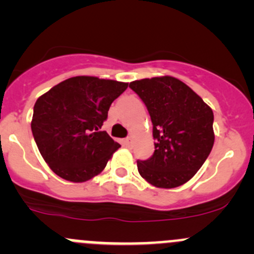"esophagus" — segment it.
I'll use <instances>...</instances> for the list:
<instances>
[{
	"label": "esophagus",
	"mask_w": 254,
	"mask_h": 254,
	"mask_svg": "<svg viewBox=\"0 0 254 254\" xmlns=\"http://www.w3.org/2000/svg\"><path fill=\"white\" fill-rule=\"evenodd\" d=\"M124 143L127 147H132V139L131 137H127V139L124 140Z\"/></svg>",
	"instance_id": "1"
}]
</instances>
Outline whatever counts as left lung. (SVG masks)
I'll use <instances>...</instances> for the list:
<instances>
[{
  "label": "left lung",
  "instance_id": "obj_1",
  "mask_svg": "<svg viewBox=\"0 0 254 254\" xmlns=\"http://www.w3.org/2000/svg\"><path fill=\"white\" fill-rule=\"evenodd\" d=\"M150 113L155 152L137 161L140 176L157 188L187 183L211 152L215 135L211 108L181 79L172 76L130 82Z\"/></svg>",
  "mask_w": 254,
  "mask_h": 254
}]
</instances>
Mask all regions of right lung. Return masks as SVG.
<instances>
[{"label": "right lung", "instance_id": "obj_1", "mask_svg": "<svg viewBox=\"0 0 254 254\" xmlns=\"http://www.w3.org/2000/svg\"><path fill=\"white\" fill-rule=\"evenodd\" d=\"M127 84L76 76L60 82L37 99L32 132L40 155L55 175L81 183L106 168L120 145L101 127L111 104Z\"/></svg>", "mask_w": 254, "mask_h": 254}]
</instances>
